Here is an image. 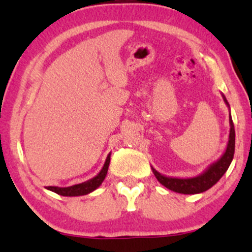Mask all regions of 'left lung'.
I'll return each instance as SVG.
<instances>
[{
  "mask_svg": "<svg viewBox=\"0 0 252 252\" xmlns=\"http://www.w3.org/2000/svg\"><path fill=\"white\" fill-rule=\"evenodd\" d=\"M222 99L227 108L230 109V104L227 103L226 98L221 94ZM228 121H230V134H228V142L225 149L224 154L216 162L211 163L201 174L193 176V178H172V176L162 175L158 173L155 168H153L155 178L158 179L161 185H163L166 189L173 192L181 193V194H196V193H202L205 190L210 189L213 185L220 180V178L225 174L231 162H232L233 154H235V126H233L232 117L231 114L228 115Z\"/></svg>",
  "mask_w": 252,
  "mask_h": 252,
  "instance_id": "obj_1",
  "label": "left lung"
}]
</instances>
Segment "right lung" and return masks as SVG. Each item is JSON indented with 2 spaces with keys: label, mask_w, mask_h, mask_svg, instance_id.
I'll return each mask as SVG.
<instances>
[{
  "label": "right lung",
  "mask_w": 252,
  "mask_h": 252,
  "mask_svg": "<svg viewBox=\"0 0 252 252\" xmlns=\"http://www.w3.org/2000/svg\"><path fill=\"white\" fill-rule=\"evenodd\" d=\"M110 155L106 156L105 163H104L103 168L100 169V172L98 173L96 176H94L90 180L82 182V184L73 185V186L70 187H57V186H48L46 187L47 189L52 190V192L57 193V194L63 195V196H79V195H85L89 194V193L94 192V189H97L98 187L102 185V182L105 179L106 173H108V168L110 164Z\"/></svg>",
  "instance_id": "add662e5"
}]
</instances>
